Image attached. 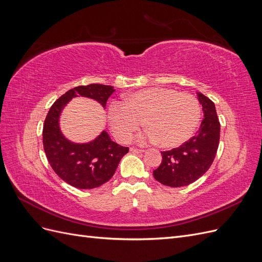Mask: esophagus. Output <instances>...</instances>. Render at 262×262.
<instances>
[{
    "label": "esophagus",
    "instance_id": "obj_1",
    "mask_svg": "<svg viewBox=\"0 0 262 262\" xmlns=\"http://www.w3.org/2000/svg\"><path fill=\"white\" fill-rule=\"evenodd\" d=\"M130 150H131V152H133V153H143V152H144V149L136 148V147H131V148H130Z\"/></svg>",
    "mask_w": 262,
    "mask_h": 262
}]
</instances>
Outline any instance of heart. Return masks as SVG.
Masks as SVG:
<instances>
[{
  "mask_svg": "<svg viewBox=\"0 0 262 262\" xmlns=\"http://www.w3.org/2000/svg\"><path fill=\"white\" fill-rule=\"evenodd\" d=\"M201 119L199 100L191 94L165 87H150L128 95L122 104L114 102L108 120L114 136L128 143L142 126L148 140L163 147H176L191 138Z\"/></svg>",
  "mask_w": 262,
  "mask_h": 262,
  "instance_id": "b5f03b06",
  "label": "heart"
}]
</instances>
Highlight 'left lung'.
I'll use <instances>...</instances> for the list:
<instances>
[{
	"label": "left lung",
	"instance_id": "1",
	"mask_svg": "<svg viewBox=\"0 0 262 262\" xmlns=\"http://www.w3.org/2000/svg\"><path fill=\"white\" fill-rule=\"evenodd\" d=\"M204 119L193 138L179 147L162 152L163 161L153 171L154 178L168 187H184L203 176L215 158L220 143V121L214 102L201 93Z\"/></svg>",
	"mask_w": 262,
	"mask_h": 262
}]
</instances>
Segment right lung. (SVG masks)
Instances as JSON below:
<instances>
[{
	"instance_id": "obj_1",
	"label": "right lung",
	"mask_w": 262,
	"mask_h": 262,
	"mask_svg": "<svg viewBox=\"0 0 262 262\" xmlns=\"http://www.w3.org/2000/svg\"><path fill=\"white\" fill-rule=\"evenodd\" d=\"M114 92L113 86L101 84L74 87L55 100L46 117L42 140L47 160L62 180L75 188L93 189L107 182L114 176L121 158L129 152V147L115 143L106 131L89 143H73L60 130L61 112L77 96L95 99L105 108Z\"/></svg>"
}]
</instances>
